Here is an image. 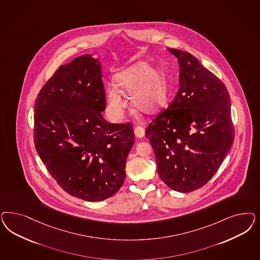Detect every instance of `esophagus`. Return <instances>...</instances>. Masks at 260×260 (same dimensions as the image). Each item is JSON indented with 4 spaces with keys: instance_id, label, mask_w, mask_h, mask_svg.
<instances>
[{
    "instance_id": "1",
    "label": "esophagus",
    "mask_w": 260,
    "mask_h": 260,
    "mask_svg": "<svg viewBox=\"0 0 260 260\" xmlns=\"http://www.w3.org/2000/svg\"><path fill=\"white\" fill-rule=\"evenodd\" d=\"M135 135L138 138H143L144 136V129L142 126H136L134 129Z\"/></svg>"
}]
</instances>
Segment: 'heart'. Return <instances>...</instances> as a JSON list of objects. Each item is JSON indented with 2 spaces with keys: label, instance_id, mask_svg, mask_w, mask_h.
Listing matches in <instances>:
<instances>
[{
  "label": "heart",
  "instance_id": "obj_1",
  "mask_svg": "<svg viewBox=\"0 0 260 260\" xmlns=\"http://www.w3.org/2000/svg\"><path fill=\"white\" fill-rule=\"evenodd\" d=\"M116 81L123 92H130V101L135 109L151 114L159 109L166 100L167 88L162 74L151 69L147 63H139L118 73ZM116 85L108 87L111 113L116 117L123 116L126 102Z\"/></svg>",
  "mask_w": 260,
  "mask_h": 260
}]
</instances>
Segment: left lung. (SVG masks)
<instances>
[{
    "label": "left lung",
    "mask_w": 260,
    "mask_h": 260,
    "mask_svg": "<svg viewBox=\"0 0 260 260\" xmlns=\"http://www.w3.org/2000/svg\"><path fill=\"white\" fill-rule=\"evenodd\" d=\"M168 51L180 65V88L145 135L161 181L173 190L190 192L210 181L234 143L231 98L224 83L192 54Z\"/></svg>",
    "instance_id": "8db88e82"
}]
</instances>
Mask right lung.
Segmentation results:
<instances>
[{
	"mask_svg": "<svg viewBox=\"0 0 260 260\" xmlns=\"http://www.w3.org/2000/svg\"><path fill=\"white\" fill-rule=\"evenodd\" d=\"M101 63L92 55L62 65L34 106V145L59 186L85 201L105 200L125 179L134 144L131 122H108Z\"/></svg>",
	"mask_w": 260,
	"mask_h": 260,
	"instance_id": "add662e5",
	"label": "right lung"
}]
</instances>
